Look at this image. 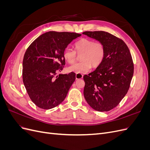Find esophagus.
Here are the masks:
<instances>
[{
  "mask_svg": "<svg viewBox=\"0 0 150 150\" xmlns=\"http://www.w3.org/2000/svg\"><path fill=\"white\" fill-rule=\"evenodd\" d=\"M83 77V74H78V73H76V79H82Z\"/></svg>",
  "mask_w": 150,
  "mask_h": 150,
  "instance_id": "1",
  "label": "esophagus"
}]
</instances>
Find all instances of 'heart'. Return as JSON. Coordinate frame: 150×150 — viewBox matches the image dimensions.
I'll return each instance as SVG.
<instances>
[{
  "instance_id": "1",
  "label": "heart",
  "mask_w": 150,
  "mask_h": 150,
  "mask_svg": "<svg viewBox=\"0 0 150 150\" xmlns=\"http://www.w3.org/2000/svg\"><path fill=\"white\" fill-rule=\"evenodd\" d=\"M75 51L66 48L63 52V57L69 64H73L77 54L80 56L81 62L68 67L69 72L84 74L88 72L91 67L96 68L103 62L106 55V47L101 42H94L88 38H81L74 43Z\"/></svg>"
}]
</instances>
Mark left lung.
<instances>
[{"label":"left lung","instance_id":"left-lung-1","mask_svg":"<svg viewBox=\"0 0 150 150\" xmlns=\"http://www.w3.org/2000/svg\"><path fill=\"white\" fill-rule=\"evenodd\" d=\"M83 34L103 42L106 47L102 64L83 77L84 96L94 110L108 111L128 93L134 72L132 57L123 40L107 32L86 31Z\"/></svg>","mask_w":150,"mask_h":150}]
</instances>
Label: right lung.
Listing matches in <instances>:
<instances>
[{"label": "right lung", "mask_w": 150, "mask_h": 150, "mask_svg": "<svg viewBox=\"0 0 150 150\" xmlns=\"http://www.w3.org/2000/svg\"><path fill=\"white\" fill-rule=\"evenodd\" d=\"M81 34L49 31L40 35L27 49L22 62V80L29 98L36 106L49 110L66 98L76 74H59L66 64L63 52Z\"/></svg>", "instance_id": "obj_1"}]
</instances>
